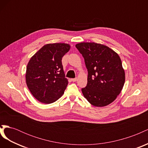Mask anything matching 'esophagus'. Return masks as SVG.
<instances>
[{"label":"esophagus","instance_id":"esophagus-1","mask_svg":"<svg viewBox=\"0 0 148 148\" xmlns=\"http://www.w3.org/2000/svg\"><path fill=\"white\" fill-rule=\"evenodd\" d=\"M71 81H72L73 82H77V78H72L71 79Z\"/></svg>","mask_w":148,"mask_h":148}]
</instances>
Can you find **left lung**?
I'll use <instances>...</instances> for the list:
<instances>
[{
    "label": "left lung",
    "mask_w": 148,
    "mask_h": 148,
    "mask_svg": "<svg viewBox=\"0 0 148 148\" xmlns=\"http://www.w3.org/2000/svg\"><path fill=\"white\" fill-rule=\"evenodd\" d=\"M82 54L88 70V83L83 95L94 106L104 107L119 95L125 80L119 56L109 47L95 42L75 46Z\"/></svg>",
    "instance_id": "left-lung-1"
}]
</instances>
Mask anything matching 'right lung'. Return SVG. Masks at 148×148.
<instances>
[{
	"instance_id": "add662e5",
	"label": "right lung",
	"mask_w": 148,
	"mask_h": 148,
	"mask_svg": "<svg viewBox=\"0 0 148 148\" xmlns=\"http://www.w3.org/2000/svg\"><path fill=\"white\" fill-rule=\"evenodd\" d=\"M70 49L68 44H47L29 60L26 82L31 93L39 102L51 104L64 95L68 79L65 78L62 59Z\"/></svg>"
}]
</instances>
